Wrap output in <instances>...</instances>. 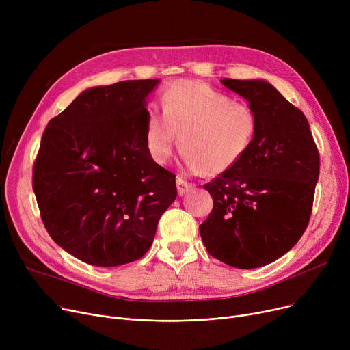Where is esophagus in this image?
I'll list each match as a JSON object with an SVG mask.
<instances>
[{"label":"esophagus","instance_id":"1","mask_svg":"<svg viewBox=\"0 0 350 350\" xmlns=\"http://www.w3.org/2000/svg\"><path fill=\"white\" fill-rule=\"evenodd\" d=\"M176 183H177V191H178L180 196L186 194L187 191H190V190L194 187L193 183H189L187 180H185L183 177H177V178H176Z\"/></svg>","mask_w":350,"mask_h":350}]
</instances>
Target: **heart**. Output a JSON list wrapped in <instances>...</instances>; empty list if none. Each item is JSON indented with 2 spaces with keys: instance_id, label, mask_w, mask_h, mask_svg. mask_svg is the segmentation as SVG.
Instances as JSON below:
<instances>
[{
  "instance_id": "1",
  "label": "heart",
  "mask_w": 350,
  "mask_h": 350,
  "mask_svg": "<svg viewBox=\"0 0 350 350\" xmlns=\"http://www.w3.org/2000/svg\"><path fill=\"white\" fill-rule=\"evenodd\" d=\"M160 105L163 113L153 106L147 115V152L157 164H165L178 133L183 163L190 173L230 172L248 153L258 131V118L250 105L204 82H173L163 92Z\"/></svg>"
}]
</instances>
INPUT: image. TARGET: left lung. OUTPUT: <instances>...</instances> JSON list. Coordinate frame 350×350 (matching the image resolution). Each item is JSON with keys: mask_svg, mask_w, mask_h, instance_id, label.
<instances>
[{"mask_svg": "<svg viewBox=\"0 0 350 350\" xmlns=\"http://www.w3.org/2000/svg\"><path fill=\"white\" fill-rule=\"evenodd\" d=\"M250 102L258 131L244 159L204 189L214 206L200 235L221 262L251 269L278 260L305 232L319 178L308 119L265 81L223 79Z\"/></svg>", "mask_w": 350, "mask_h": 350, "instance_id": "left-lung-1", "label": "left lung"}]
</instances>
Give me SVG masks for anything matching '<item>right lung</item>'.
<instances>
[{"instance_id": "obj_1", "label": "right lung", "mask_w": 350, "mask_h": 350, "mask_svg": "<svg viewBox=\"0 0 350 350\" xmlns=\"http://www.w3.org/2000/svg\"><path fill=\"white\" fill-rule=\"evenodd\" d=\"M159 79L92 88L49 120L32 189L52 240L78 260L118 267L152 247L176 174L147 152L146 96Z\"/></svg>"}]
</instances>
